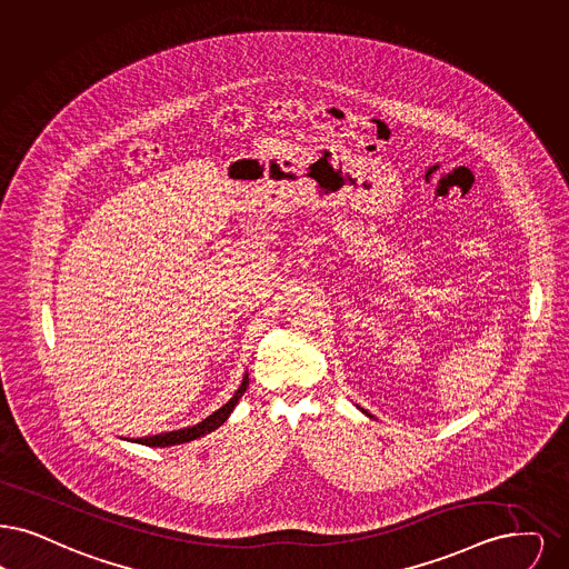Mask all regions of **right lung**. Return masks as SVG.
<instances>
[{
	"label": "right lung",
	"instance_id": "1",
	"mask_svg": "<svg viewBox=\"0 0 569 569\" xmlns=\"http://www.w3.org/2000/svg\"><path fill=\"white\" fill-rule=\"evenodd\" d=\"M248 383H250V377H248V372H246V377H243V381H241L239 389L234 391V396L228 400L227 405H224L222 409H218L216 412H211V415H209L207 419H203L201 423H197V426H190V428H183V430L157 433V436H148V438H137V442H139V445H146V447H173V445H183V442H190V440H197V438H201V436H204V433L218 430V428H220V426L227 421L228 415L232 412V409L237 407L239 398L246 393Z\"/></svg>",
	"mask_w": 569,
	"mask_h": 569
}]
</instances>
